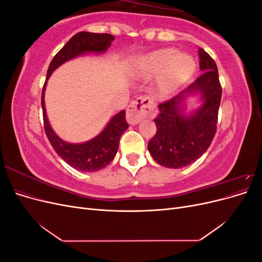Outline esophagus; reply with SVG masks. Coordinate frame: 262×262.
Segmentation results:
<instances>
[{
  "instance_id": "obj_1",
  "label": "esophagus",
  "mask_w": 262,
  "mask_h": 262,
  "mask_svg": "<svg viewBox=\"0 0 262 262\" xmlns=\"http://www.w3.org/2000/svg\"><path fill=\"white\" fill-rule=\"evenodd\" d=\"M155 104L149 96H141L134 100L126 112V120L132 125L138 124L142 119L154 115Z\"/></svg>"
}]
</instances>
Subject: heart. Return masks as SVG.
<instances>
[{
	"label": "heart",
	"instance_id": "1",
	"mask_svg": "<svg viewBox=\"0 0 262 262\" xmlns=\"http://www.w3.org/2000/svg\"><path fill=\"white\" fill-rule=\"evenodd\" d=\"M166 67L168 80H185L192 73L194 61L189 54L177 53L175 49L154 51L143 61V69L146 72H157Z\"/></svg>",
	"mask_w": 262,
	"mask_h": 262
}]
</instances>
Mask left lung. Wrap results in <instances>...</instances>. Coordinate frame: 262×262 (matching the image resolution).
I'll list each match as a JSON object with an SVG mask.
<instances>
[{
    "label": "left lung",
    "instance_id": "8db88e82",
    "mask_svg": "<svg viewBox=\"0 0 262 262\" xmlns=\"http://www.w3.org/2000/svg\"><path fill=\"white\" fill-rule=\"evenodd\" d=\"M202 74L177 96L158 105L160 114L154 119L156 134L147 144L154 161L168 168H181L200 158L211 145L216 132L222 97L216 63L199 48ZM199 93L202 105L185 115L188 96Z\"/></svg>",
    "mask_w": 262,
    "mask_h": 262
}]
</instances>
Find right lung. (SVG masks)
Here are the masks:
<instances>
[{
	"instance_id": "1",
	"label": "right lung",
	"mask_w": 262,
	"mask_h": 262,
	"mask_svg": "<svg viewBox=\"0 0 262 262\" xmlns=\"http://www.w3.org/2000/svg\"><path fill=\"white\" fill-rule=\"evenodd\" d=\"M115 37L110 34H95L89 31H81L74 35L64 45V47L52 59L41 94V107L43 114L45 131L52 147L63 161L81 171H96L106 167L113 162L119 147V142L122 133L129 128L125 121V112L115 115L98 136L84 143H69L59 138L52 130L46 113L45 91L47 81L63 63L80 57L85 53H104L112 46Z\"/></svg>"
}]
</instances>
